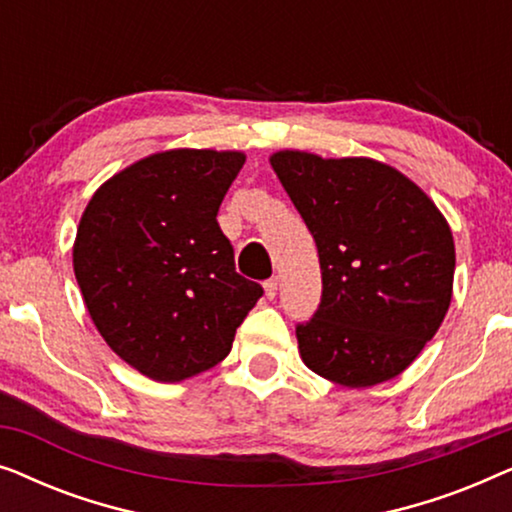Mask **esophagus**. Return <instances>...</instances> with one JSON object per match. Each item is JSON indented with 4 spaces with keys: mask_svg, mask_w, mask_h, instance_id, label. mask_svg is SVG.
Returning <instances> with one entry per match:
<instances>
[{
    "mask_svg": "<svg viewBox=\"0 0 512 512\" xmlns=\"http://www.w3.org/2000/svg\"><path fill=\"white\" fill-rule=\"evenodd\" d=\"M277 286H279V282H277V277H272V279H268V282L263 284V289H265V298H275L277 296Z\"/></svg>",
    "mask_w": 512,
    "mask_h": 512,
    "instance_id": "obj_1",
    "label": "esophagus"
}]
</instances>
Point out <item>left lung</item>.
<instances>
[{
  "instance_id": "1",
  "label": "left lung",
  "mask_w": 512,
  "mask_h": 512,
  "mask_svg": "<svg viewBox=\"0 0 512 512\" xmlns=\"http://www.w3.org/2000/svg\"><path fill=\"white\" fill-rule=\"evenodd\" d=\"M317 242L319 310L298 324L300 359L349 389L401 375L443 324L454 240L429 195L373 158L270 156Z\"/></svg>"
}]
</instances>
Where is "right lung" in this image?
<instances>
[{
    "label": "right lung",
    "instance_id": "1",
    "mask_svg": "<svg viewBox=\"0 0 512 512\" xmlns=\"http://www.w3.org/2000/svg\"><path fill=\"white\" fill-rule=\"evenodd\" d=\"M242 151L151 153L104 181L81 214L74 275L104 342L156 382L223 361L261 284L235 272L223 195Z\"/></svg>",
    "mask_w": 512,
    "mask_h": 512
}]
</instances>
